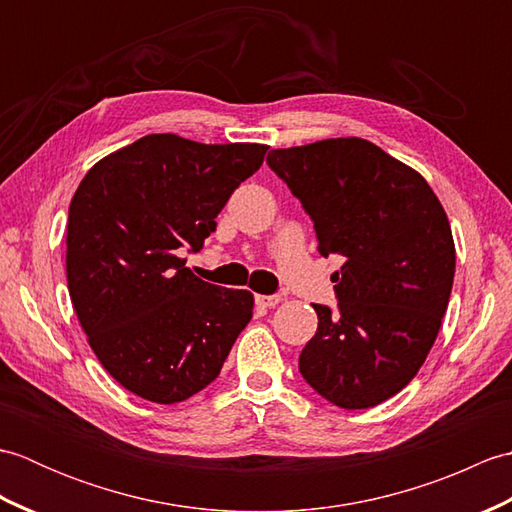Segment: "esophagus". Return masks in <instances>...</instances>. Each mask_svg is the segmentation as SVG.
<instances>
[{"instance_id": "34e87169", "label": "esophagus", "mask_w": 512, "mask_h": 512, "mask_svg": "<svg viewBox=\"0 0 512 512\" xmlns=\"http://www.w3.org/2000/svg\"><path fill=\"white\" fill-rule=\"evenodd\" d=\"M255 301H257V306H262V308H275L281 303V297L279 295H257Z\"/></svg>"}]
</instances>
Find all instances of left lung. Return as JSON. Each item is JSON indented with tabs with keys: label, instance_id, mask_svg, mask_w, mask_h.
I'll return each mask as SVG.
<instances>
[{
	"label": "left lung",
	"instance_id": "1",
	"mask_svg": "<svg viewBox=\"0 0 512 512\" xmlns=\"http://www.w3.org/2000/svg\"><path fill=\"white\" fill-rule=\"evenodd\" d=\"M268 165L301 200L323 257L339 255V310L317 306L299 372L341 409L396 396L418 374L447 312L455 244L416 169L365 138L273 149Z\"/></svg>",
	"mask_w": 512,
	"mask_h": 512
}]
</instances>
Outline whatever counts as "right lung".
Here are the masks:
<instances>
[{
	"label": "right lung",
	"mask_w": 512,
	"mask_h": 512,
	"mask_svg": "<svg viewBox=\"0 0 512 512\" xmlns=\"http://www.w3.org/2000/svg\"><path fill=\"white\" fill-rule=\"evenodd\" d=\"M266 151L149 134L101 158L74 191L70 299L92 352L132 394L158 405L198 394L253 317L248 290L206 284L178 248H202Z\"/></svg>",
	"instance_id": "right-lung-1"
}]
</instances>
